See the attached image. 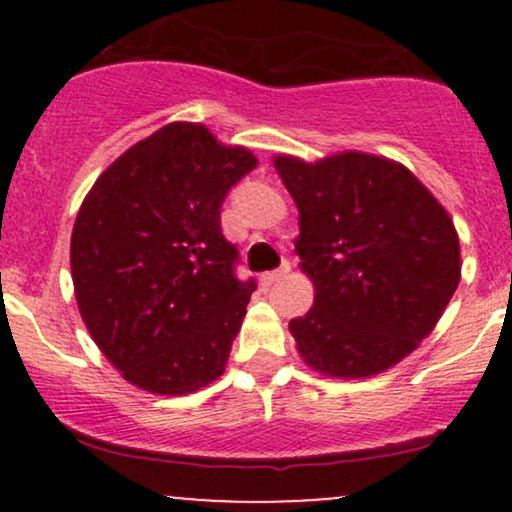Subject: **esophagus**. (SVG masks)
<instances>
[{"label":"esophagus","instance_id":"34e87169","mask_svg":"<svg viewBox=\"0 0 512 512\" xmlns=\"http://www.w3.org/2000/svg\"><path fill=\"white\" fill-rule=\"evenodd\" d=\"M289 272H291V264L284 262L279 269H274V272L262 274V281H264V284H274V281H281Z\"/></svg>","mask_w":512,"mask_h":512}]
</instances>
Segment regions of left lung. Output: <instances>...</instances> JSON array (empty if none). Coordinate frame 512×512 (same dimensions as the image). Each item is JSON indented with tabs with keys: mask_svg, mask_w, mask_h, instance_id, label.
Segmentation results:
<instances>
[{
	"mask_svg": "<svg viewBox=\"0 0 512 512\" xmlns=\"http://www.w3.org/2000/svg\"><path fill=\"white\" fill-rule=\"evenodd\" d=\"M298 209L296 255L315 303L289 322L303 363L327 378H370L426 339L462 276L455 223L392 158L339 151L274 156Z\"/></svg>",
	"mask_w": 512,
	"mask_h": 512,
	"instance_id": "8db88e82",
	"label": "left lung"
}]
</instances>
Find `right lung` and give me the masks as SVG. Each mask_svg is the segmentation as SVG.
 Masks as SVG:
<instances>
[{
    "label": "right lung",
    "mask_w": 512,
    "mask_h": 512,
    "mask_svg": "<svg viewBox=\"0 0 512 512\" xmlns=\"http://www.w3.org/2000/svg\"><path fill=\"white\" fill-rule=\"evenodd\" d=\"M257 166L199 122H170L115 158L81 202L72 281L81 320L127 383L190 395L226 370L255 281L233 274L226 192Z\"/></svg>",
    "instance_id": "obj_1"
}]
</instances>
